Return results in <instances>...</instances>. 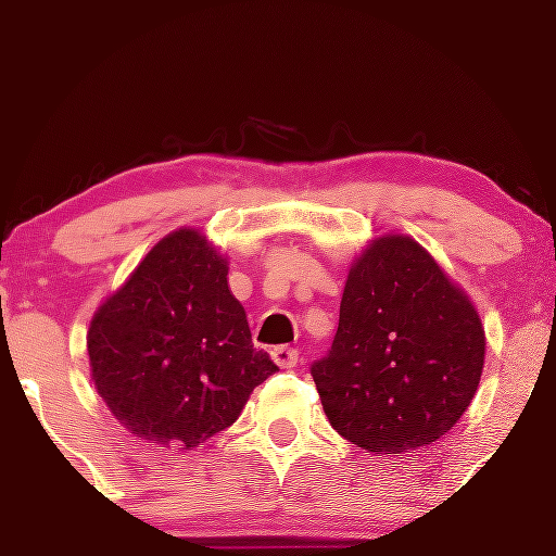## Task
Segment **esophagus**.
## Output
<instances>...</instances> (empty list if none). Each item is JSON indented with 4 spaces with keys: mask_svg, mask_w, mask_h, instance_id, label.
Here are the masks:
<instances>
[{
    "mask_svg": "<svg viewBox=\"0 0 556 556\" xmlns=\"http://www.w3.org/2000/svg\"><path fill=\"white\" fill-rule=\"evenodd\" d=\"M270 357H273V363L280 367V370H291V367H295V363H299V352H295L293 348H286V344L273 348Z\"/></svg>",
    "mask_w": 556,
    "mask_h": 556,
    "instance_id": "esophagus-1",
    "label": "esophagus"
}]
</instances>
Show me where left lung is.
Masks as SVG:
<instances>
[{
  "label": "left lung",
  "instance_id": "left-lung-1",
  "mask_svg": "<svg viewBox=\"0 0 556 556\" xmlns=\"http://www.w3.org/2000/svg\"><path fill=\"white\" fill-rule=\"evenodd\" d=\"M485 329L470 295L408 235L352 261L329 355L312 375L331 427L378 457L442 439L470 406Z\"/></svg>",
  "mask_w": 556,
  "mask_h": 556
}]
</instances>
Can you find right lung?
Wrapping results in <instances>:
<instances>
[{"mask_svg":"<svg viewBox=\"0 0 556 556\" xmlns=\"http://www.w3.org/2000/svg\"><path fill=\"white\" fill-rule=\"evenodd\" d=\"M229 263L201 229L165 235L91 316V380L112 416L150 444L191 450L225 431L278 370L252 344Z\"/></svg>","mask_w":556,"mask_h":556,"instance_id":"obj_1","label":"right lung"}]
</instances>
